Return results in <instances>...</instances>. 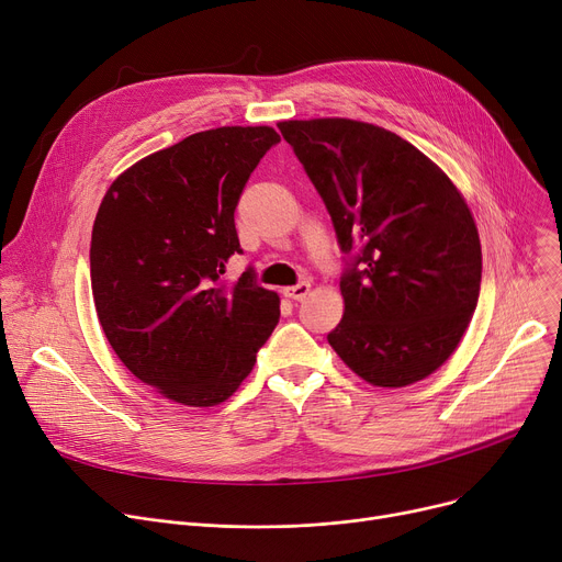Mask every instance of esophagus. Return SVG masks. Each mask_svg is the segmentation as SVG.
<instances>
[{"instance_id": "34e87169", "label": "esophagus", "mask_w": 562, "mask_h": 562, "mask_svg": "<svg viewBox=\"0 0 562 562\" xmlns=\"http://www.w3.org/2000/svg\"><path fill=\"white\" fill-rule=\"evenodd\" d=\"M310 286H312L310 282H299V284H293V286H284L282 293H284L289 301H303L307 293H310Z\"/></svg>"}]
</instances>
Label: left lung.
<instances>
[{
  "label": "left lung",
  "mask_w": 562,
  "mask_h": 562,
  "mask_svg": "<svg viewBox=\"0 0 562 562\" xmlns=\"http://www.w3.org/2000/svg\"><path fill=\"white\" fill-rule=\"evenodd\" d=\"M278 127L346 255L330 346L371 385L424 380L451 358L479 303L483 257L467 202L394 132L346 117Z\"/></svg>",
  "instance_id": "8db88e82"
}]
</instances>
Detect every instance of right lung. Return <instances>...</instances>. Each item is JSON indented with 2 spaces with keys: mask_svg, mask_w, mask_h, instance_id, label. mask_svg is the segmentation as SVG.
<instances>
[{
  "mask_svg": "<svg viewBox=\"0 0 562 562\" xmlns=\"http://www.w3.org/2000/svg\"><path fill=\"white\" fill-rule=\"evenodd\" d=\"M271 127L198 132L140 159L106 191L93 225L91 286L100 326L121 362L170 401L206 407L252 371L280 318L276 291L248 266L234 210Z\"/></svg>",
  "mask_w": 562,
  "mask_h": 562,
  "instance_id": "add662e5",
  "label": "right lung"
}]
</instances>
